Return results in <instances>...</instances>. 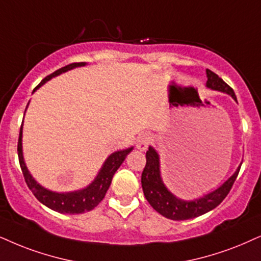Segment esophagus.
<instances>
[{
  "label": "esophagus",
  "instance_id": "esophagus-1",
  "mask_svg": "<svg viewBox=\"0 0 261 261\" xmlns=\"http://www.w3.org/2000/svg\"><path fill=\"white\" fill-rule=\"evenodd\" d=\"M150 143V137L147 134L140 135V137L137 138V148L140 150H146L148 146Z\"/></svg>",
  "mask_w": 261,
  "mask_h": 261
}]
</instances>
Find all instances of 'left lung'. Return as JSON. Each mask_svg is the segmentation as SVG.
<instances>
[{
	"label": "left lung",
	"instance_id": "left-lung-1",
	"mask_svg": "<svg viewBox=\"0 0 261 261\" xmlns=\"http://www.w3.org/2000/svg\"><path fill=\"white\" fill-rule=\"evenodd\" d=\"M206 73L207 87L214 89V90L226 92L233 100L237 101L232 88L229 87L218 74H216L211 70H206ZM146 159V167H144L141 177L144 196L156 212L172 220H187L195 218V217H199L201 214H204L216 208L225 199L229 191L231 190L241 169L240 166L236 170V172L222 187H219L218 189L212 191L211 194H207L203 197H200V199L194 201H183L177 199L165 187L163 179L160 177L159 155L151 147H149V149L147 150Z\"/></svg>",
	"mask_w": 261,
	"mask_h": 261
}]
</instances>
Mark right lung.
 Wrapping results in <instances>:
<instances>
[{
    "label": "right lung",
    "mask_w": 261,
    "mask_h": 261,
    "mask_svg": "<svg viewBox=\"0 0 261 261\" xmlns=\"http://www.w3.org/2000/svg\"><path fill=\"white\" fill-rule=\"evenodd\" d=\"M85 62H73L65 67L59 68L58 71L53 72L39 83L36 89L44 84L49 79L55 77V75L62 73L68 70H72L74 67H79V66H84ZM29 105V103H28ZM22 125L20 126V133H19V140H18V156H19V164H20L22 174H24L25 182L28 184L29 189L32 191V194L36 196L39 202H42L44 206L49 207L53 211H57L59 213H66V214H79L89 212V211L94 210L98 203L103 200L105 195H106L108 188H110L112 183V178H113L115 171L120 167L123 164L125 158L127 154L133 150V147L127 148L125 150L115 151V153L111 154L108 159L105 161L103 166L100 172H98L97 177L95 178L94 182L90 186L85 188V189L74 191V193H66V194H59L53 193L50 190L44 189V188L39 186L36 180L32 178L31 174L29 173L26 165L24 163V158H22V144H21V136H22Z\"/></svg>",
    "instance_id": "right-lung-1"
}]
</instances>
